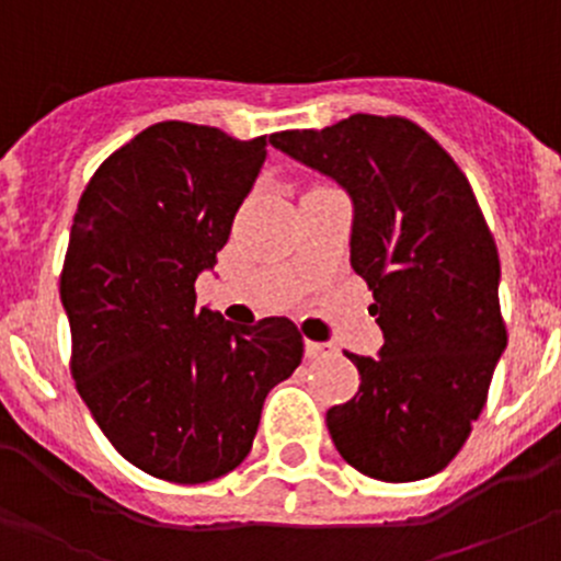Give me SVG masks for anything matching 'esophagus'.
I'll return each instance as SVG.
<instances>
[{
    "mask_svg": "<svg viewBox=\"0 0 561 561\" xmlns=\"http://www.w3.org/2000/svg\"><path fill=\"white\" fill-rule=\"evenodd\" d=\"M304 350H307V358H325L328 353H331V344H322V342H309L304 344Z\"/></svg>",
    "mask_w": 561,
    "mask_h": 561,
    "instance_id": "esophagus-1",
    "label": "esophagus"
}]
</instances>
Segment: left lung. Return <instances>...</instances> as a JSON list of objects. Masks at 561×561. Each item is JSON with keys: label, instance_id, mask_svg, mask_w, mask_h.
Returning a JSON list of instances; mask_svg holds the SVG:
<instances>
[{"label": "left lung", "instance_id": "8db88e82", "mask_svg": "<svg viewBox=\"0 0 561 561\" xmlns=\"http://www.w3.org/2000/svg\"><path fill=\"white\" fill-rule=\"evenodd\" d=\"M268 140L353 197L350 265L386 336L380 358L347 353L360 386L328 410L333 445L375 480L432 478L467 443L507 344L500 254L478 197L454 157L404 116L355 113Z\"/></svg>", "mask_w": 561, "mask_h": 561}]
</instances>
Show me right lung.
<instances>
[{"mask_svg":"<svg viewBox=\"0 0 561 561\" xmlns=\"http://www.w3.org/2000/svg\"><path fill=\"white\" fill-rule=\"evenodd\" d=\"M265 135L160 122L113 151L78 201L59 276L70 371L107 443L151 478L197 485L244 461L260 410L304 358L287 317L195 309L265 160Z\"/></svg>","mask_w":561,"mask_h":561,"instance_id":"1","label":"right lung"}]
</instances>
